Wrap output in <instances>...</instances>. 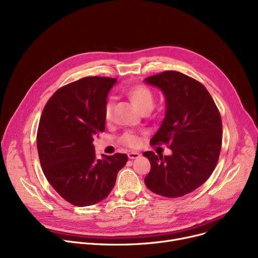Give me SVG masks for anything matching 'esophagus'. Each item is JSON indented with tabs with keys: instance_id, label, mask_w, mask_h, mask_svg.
I'll use <instances>...</instances> for the list:
<instances>
[{
	"instance_id": "obj_1",
	"label": "esophagus",
	"mask_w": 258,
	"mask_h": 258,
	"mask_svg": "<svg viewBox=\"0 0 258 258\" xmlns=\"http://www.w3.org/2000/svg\"><path fill=\"white\" fill-rule=\"evenodd\" d=\"M128 158L130 159H137V158H139L140 157V154L139 153H137V152H131V153H128Z\"/></svg>"
}]
</instances>
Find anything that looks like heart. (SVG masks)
Returning <instances> with one entry per match:
<instances>
[{"mask_svg": "<svg viewBox=\"0 0 258 258\" xmlns=\"http://www.w3.org/2000/svg\"><path fill=\"white\" fill-rule=\"evenodd\" d=\"M126 95L133 105L140 112L143 108H153L155 97L153 92L145 86H136L128 89L126 91ZM112 110L113 104L108 102L105 105V118L110 120L112 118ZM121 142L124 145L135 148L141 144V138L138 134L127 132L121 137Z\"/></svg>", "mask_w": 258, "mask_h": 258, "instance_id": "heart-1", "label": "heart"}]
</instances>
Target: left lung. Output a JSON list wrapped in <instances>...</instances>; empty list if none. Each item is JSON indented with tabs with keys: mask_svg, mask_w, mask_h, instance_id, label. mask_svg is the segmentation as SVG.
Here are the masks:
<instances>
[{
	"mask_svg": "<svg viewBox=\"0 0 258 258\" xmlns=\"http://www.w3.org/2000/svg\"><path fill=\"white\" fill-rule=\"evenodd\" d=\"M163 93L165 117L151 144H168L170 156L145 152L151 171L144 182L151 191L179 198L205 183L213 172L222 147V119L211 95L196 79L165 71L144 79Z\"/></svg>",
	"mask_w": 258,
	"mask_h": 258,
	"instance_id": "1",
	"label": "left lung"
}]
</instances>
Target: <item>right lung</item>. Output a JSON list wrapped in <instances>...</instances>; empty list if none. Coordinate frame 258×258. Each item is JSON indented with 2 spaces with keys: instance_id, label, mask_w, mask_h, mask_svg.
I'll list each match as a JSON object with an SVG mask.
<instances>
[{
  "instance_id": "obj_1",
  "label": "right lung",
  "mask_w": 258,
  "mask_h": 258,
  "mask_svg": "<svg viewBox=\"0 0 258 258\" xmlns=\"http://www.w3.org/2000/svg\"><path fill=\"white\" fill-rule=\"evenodd\" d=\"M116 78L85 77L54 93L37 130L40 165L50 185L78 207L97 204L116 183L125 154L96 159L94 137L105 127L107 94Z\"/></svg>"
}]
</instances>
